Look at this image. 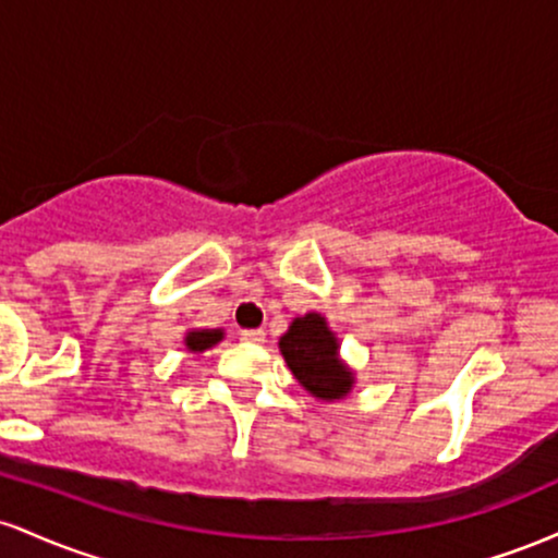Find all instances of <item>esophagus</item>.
Masks as SVG:
<instances>
[{"mask_svg":"<svg viewBox=\"0 0 558 558\" xmlns=\"http://www.w3.org/2000/svg\"><path fill=\"white\" fill-rule=\"evenodd\" d=\"M241 341L246 343H265V330H243Z\"/></svg>","mask_w":558,"mask_h":558,"instance_id":"1","label":"esophagus"}]
</instances>
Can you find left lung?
Masks as SVG:
<instances>
[{
  "label": "left lung",
  "mask_w": 558,
  "mask_h": 558,
  "mask_svg": "<svg viewBox=\"0 0 558 558\" xmlns=\"http://www.w3.org/2000/svg\"><path fill=\"white\" fill-rule=\"evenodd\" d=\"M280 354L299 386L315 399L332 403L343 401L354 390L356 373L341 360V343L319 312L293 317L278 341Z\"/></svg>",
  "instance_id": "8db88e82"
}]
</instances>
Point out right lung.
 I'll return each instance as SVG.
<instances>
[{
    "mask_svg": "<svg viewBox=\"0 0 558 558\" xmlns=\"http://www.w3.org/2000/svg\"><path fill=\"white\" fill-rule=\"evenodd\" d=\"M226 338V330L222 328H191L185 330L183 343L189 349V354H204L207 349H213Z\"/></svg>",
    "mask_w": 558,
    "mask_h": 558,
    "instance_id": "1",
    "label": "right lung"
}]
</instances>
